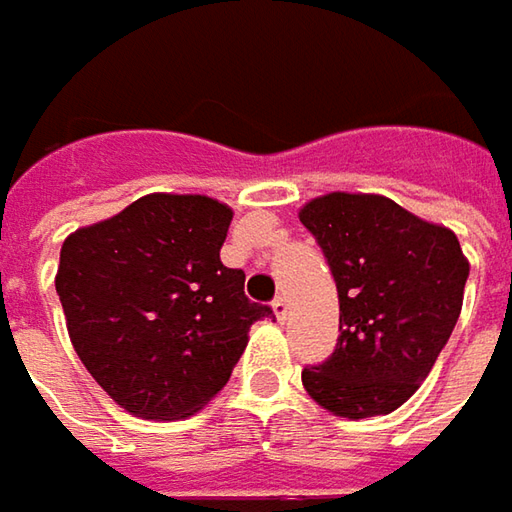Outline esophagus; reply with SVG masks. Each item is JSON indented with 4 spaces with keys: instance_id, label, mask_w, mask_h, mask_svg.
Instances as JSON below:
<instances>
[{
    "instance_id": "esophagus-1",
    "label": "esophagus",
    "mask_w": 512,
    "mask_h": 512,
    "mask_svg": "<svg viewBox=\"0 0 512 512\" xmlns=\"http://www.w3.org/2000/svg\"><path fill=\"white\" fill-rule=\"evenodd\" d=\"M272 309H275V318H278V321H283V318H286V298H283V295H278V298L272 300Z\"/></svg>"
}]
</instances>
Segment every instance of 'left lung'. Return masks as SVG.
<instances>
[{
  "mask_svg": "<svg viewBox=\"0 0 512 512\" xmlns=\"http://www.w3.org/2000/svg\"><path fill=\"white\" fill-rule=\"evenodd\" d=\"M338 286L341 338L303 367L323 410L372 418L398 410L430 375L464 300L470 263L458 237L378 194H326L300 209Z\"/></svg>",
  "mask_w": 512,
  "mask_h": 512,
  "instance_id": "1",
  "label": "left lung"
}]
</instances>
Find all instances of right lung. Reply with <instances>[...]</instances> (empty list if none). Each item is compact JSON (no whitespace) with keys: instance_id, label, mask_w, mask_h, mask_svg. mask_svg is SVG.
<instances>
[{"instance_id":"obj_1","label":"right lung","mask_w":512,"mask_h":512,"mask_svg":"<svg viewBox=\"0 0 512 512\" xmlns=\"http://www.w3.org/2000/svg\"><path fill=\"white\" fill-rule=\"evenodd\" d=\"M232 209L200 194H145L74 232L56 295L79 361L123 410L186 418L226 387L249 326L272 309L246 298L220 260Z\"/></svg>"}]
</instances>
